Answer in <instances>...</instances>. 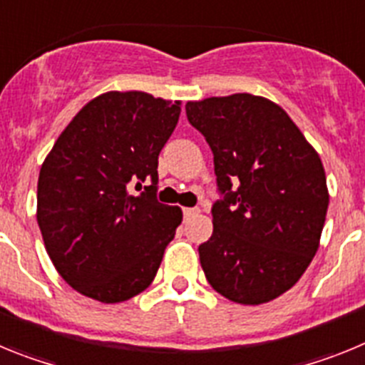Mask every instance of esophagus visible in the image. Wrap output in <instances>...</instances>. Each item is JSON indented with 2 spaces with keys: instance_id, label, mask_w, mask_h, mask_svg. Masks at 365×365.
<instances>
[{
  "instance_id": "1",
  "label": "esophagus",
  "mask_w": 365,
  "mask_h": 365,
  "mask_svg": "<svg viewBox=\"0 0 365 365\" xmlns=\"http://www.w3.org/2000/svg\"><path fill=\"white\" fill-rule=\"evenodd\" d=\"M199 208H182V214H185V217H190V215L197 214Z\"/></svg>"
}]
</instances>
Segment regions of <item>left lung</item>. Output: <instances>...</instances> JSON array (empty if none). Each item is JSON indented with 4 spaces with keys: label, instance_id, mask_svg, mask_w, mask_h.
Here are the masks:
<instances>
[{
    "label": "left lung",
    "instance_id": "1",
    "mask_svg": "<svg viewBox=\"0 0 365 365\" xmlns=\"http://www.w3.org/2000/svg\"><path fill=\"white\" fill-rule=\"evenodd\" d=\"M190 124L214 153L222 199L199 259L214 291L259 305L296 285L320 247L329 206L320 155L291 117L263 96L188 102Z\"/></svg>",
    "mask_w": 365,
    "mask_h": 365
}]
</instances>
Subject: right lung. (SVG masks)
<instances>
[{
	"instance_id": "add662e5",
	"label": "right lung",
	"mask_w": 365,
	"mask_h": 365,
	"mask_svg": "<svg viewBox=\"0 0 365 365\" xmlns=\"http://www.w3.org/2000/svg\"><path fill=\"white\" fill-rule=\"evenodd\" d=\"M180 102L143 91H109L87 102L45 157L36 219L58 274L102 303L150 287L182 221L157 201L159 153ZM145 187L138 196L130 188Z\"/></svg>"
}]
</instances>
